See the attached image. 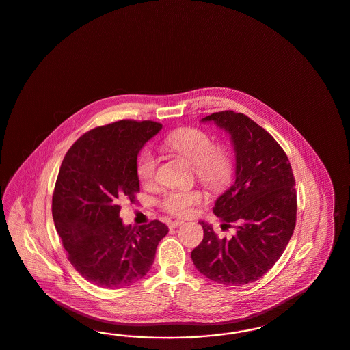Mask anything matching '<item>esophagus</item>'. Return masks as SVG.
<instances>
[{"label":"esophagus","mask_w":350,"mask_h":350,"mask_svg":"<svg viewBox=\"0 0 350 350\" xmlns=\"http://www.w3.org/2000/svg\"><path fill=\"white\" fill-rule=\"evenodd\" d=\"M183 224L182 220H176V221H170L169 223V228H178L180 225Z\"/></svg>","instance_id":"esophagus-1"}]
</instances>
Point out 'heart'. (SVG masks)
Instances as JSON below:
<instances>
[{
	"instance_id": "obj_1",
	"label": "heart",
	"mask_w": 350,
	"mask_h": 350,
	"mask_svg": "<svg viewBox=\"0 0 350 350\" xmlns=\"http://www.w3.org/2000/svg\"><path fill=\"white\" fill-rule=\"evenodd\" d=\"M165 144L174 152L182 154L196 167V176L212 189H220L229 181L232 160L223 148H216L210 135L199 129L186 127L169 135ZM157 157L151 150H144L138 157L137 174L143 185L156 180ZM204 193L199 189H177L167 193L163 208L174 216H189L194 207L204 200Z\"/></svg>"
}]
</instances>
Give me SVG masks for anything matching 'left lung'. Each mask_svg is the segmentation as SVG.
I'll return each mask as SVG.
<instances>
[{"mask_svg": "<svg viewBox=\"0 0 350 350\" xmlns=\"http://www.w3.org/2000/svg\"><path fill=\"white\" fill-rule=\"evenodd\" d=\"M213 122L229 134L236 154L234 181L215 202L213 213L236 234L220 238L200 221L204 237L191 252L196 269L228 286L260 279L279 260L293 234L297 194L288 156L263 127L233 111L212 113Z\"/></svg>", "mask_w": 350, "mask_h": 350, "instance_id": "obj_1", "label": "left lung"}]
</instances>
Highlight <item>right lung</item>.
I'll list each match as a JSON object with an SVG mask.
<instances>
[{
    "label": "right lung",
    "mask_w": 350,
    "mask_h": 350,
    "mask_svg": "<svg viewBox=\"0 0 350 350\" xmlns=\"http://www.w3.org/2000/svg\"><path fill=\"white\" fill-rule=\"evenodd\" d=\"M161 127L130 120L96 127L61 164L52 199L57 233L72 267L101 288H124L147 275L168 233L159 220L133 228L120 217L121 202H134L139 191L140 150Z\"/></svg>",
    "instance_id": "add662e5"
}]
</instances>
